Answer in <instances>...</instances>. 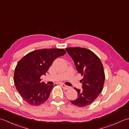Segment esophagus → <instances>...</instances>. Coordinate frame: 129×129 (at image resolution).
Returning <instances> with one entry per match:
<instances>
[{
	"mask_svg": "<svg viewBox=\"0 0 129 129\" xmlns=\"http://www.w3.org/2000/svg\"><path fill=\"white\" fill-rule=\"evenodd\" d=\"M60 85H61V86H62V88L64 89H65V90H67V89H68L69 88V86L66 85H65L64 84L61 83Z\"/></svg>",
	"mask_w": 129,
	"mask_h": 129,
	"instance_id": "esophagus-1",
	"label": "esophagus"
}]
</instances>
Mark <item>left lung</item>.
<instances>
[{"instance_id":"1","label":"left lung","mask_w":129,"mask_h":129,"mask_svg":"<svg viewBox=\"0 0 129 129\" xmlns=\"http://www.w3.org/2000/svg\"><path fill=\"white\" fill-rule=\"evenodd\" d=\"M65 50L74 61L78 73L83 76L81 80L82 90L75 87L78 98L70 102L79 107L86 106L91 104L103 90L105 77L103 64L98 56L89 49L68 48Z\"/></svg>"}]
</instances>
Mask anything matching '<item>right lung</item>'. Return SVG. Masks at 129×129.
Listing matches in <instances>:
<instances>
[{
    "instance_id": "add662e5",
    "label": "right lung",
    "mask_w": 129,
    "mask_h": 129,
    "mask_svg": "<svg viewBox=\"0 0 129 129\" xmlns=\"http://www.w3.org/2000/svg\"><path fill=\"white\" fill-rule=\"evenodd\" d=\"M66 54L63 49H44L26 54L16 65L14 75L16 89L31 105H39L48 99L53 85L41 83L54 60Z\"/></svg>"
}]
</instances>
